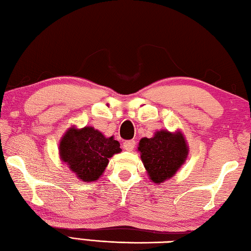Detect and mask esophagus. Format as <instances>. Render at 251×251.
I'll use <instances>...</instances> for the list:
<instances>
[{"mask_svg": "<svg viewBox=\"0 0 251 251\" xmlns=\"http://www.w3.org/2000/svg\"><path fill=\"white\" fill-rule=\"evenodd\" d=\"M124 148L126 150V151H133L134 148H135V141L133 140H130V141H126L124 143Z\"/></svg>", "mask_w": 251, "mask_h": 251, "instance_id": "34e87169", "label": "esophagus"}]
</instances>
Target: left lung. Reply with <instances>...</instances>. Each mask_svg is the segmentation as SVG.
Wrapping results in <instances>:
<instances>
[{"mask_svg": "<svg viewBox=\"0 0 251 251\" xmlns=\"http://www.w3.org/2000/svg\"><path fill=\"white\" fill-rule=\"evenodd\" d=\"M141 155L150 180L160 184L174 177L186 162L189 146L181 131H156L153 138L139 142Z\"/></svg>", "mask_w": 251, "mask_h": 251, "instance_id": "obj_1", "label": "left lung"}]
</instances>
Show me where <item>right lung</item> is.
Listing matches in <instances>:
<instances>
[{
    "mask_svg": "<svg viewBox=\"0 0 251 251\" xmlns=\"http://www.w3.org/2000/svg\"><path fill=\"white\" fill-rule=\"evenodd\" d=\"M120 143L113 136L106 138L94 126L77 129L71 126L59 144L61 162L83 182H94L101 177L109 158L121 152Z\"/></svg>",
    "mask_w": 251,
    "mask_h": 251,
    "instance_id": "right-lung-1",
    "label": "right lung"
}]
</instances>
